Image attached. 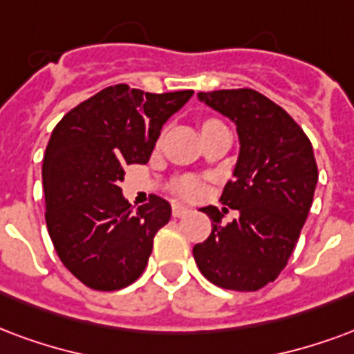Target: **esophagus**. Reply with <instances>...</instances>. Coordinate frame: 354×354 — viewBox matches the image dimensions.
<instances>
[{"instance_id": "obj_1", "label": "esophagus", "mask_w": 354, "mask_h": 354, "mask_svg": "<svg viewBox=\"0 0 354 354\" xmlns=\"http://www.w3.org/2000/svg\"><path fill=\"white\" fill-rule=\"evenodd\" d=\"M189 214V208L187 206H184V204L180 203H174L172 204V216L174 217H184Z\"/></svg>"}]
</instances>
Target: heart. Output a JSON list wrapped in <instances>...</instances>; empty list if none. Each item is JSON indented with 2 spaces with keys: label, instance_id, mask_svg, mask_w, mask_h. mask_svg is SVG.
<instances>
[{
  "label": "heart",
  "instance_id": "1",
  "mask_svg": "<svg viewBox=\"0 0 354 354\" xmlns=\"http://www.w3.org/2000/svg\"><path fill=\"white\" fill-rule=\"evenodd\" d=\"M210 124H219V122H217V120H208V122H204V125ZM198 191H201V184H198L197 180H193V178L184 180L182 184L178 185V193L184 195V197H195V195H198Z\"/></svg>",
  "mask_w": 354,
  "mask_h": 354
}]
</instances>
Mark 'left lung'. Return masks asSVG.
Masks as SVG:
<instances>
[{"label": "left lung", "mask_w": 354, "mask_h": 354, "mask_svg": "<svg viewBox=\"0 0 354 354\" xmlns=\"http://www.w3.org/2000/svg\"><path fill=\"white\" fill-rule=\"evenodd\" d=\"M197 97L236 125L240 151L221 203L240 217L221 225L214 206L203 208L212 232L193 248V257L217 287L259 290L283 270L310 214L319 178L313 148L297 122L259 91H201Z\"/></svg>", "instance_id": "left-lung-1"}]
</instances>
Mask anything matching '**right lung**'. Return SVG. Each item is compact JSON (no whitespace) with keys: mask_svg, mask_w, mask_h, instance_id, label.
Wrapping results in <instances>:
<instances>
[{"mask_svg":"<svg viewBox=\"0 0 354 354\" xmlns=\"http://www.w3.org/2000/svg\"><path fill=\"white\" fill-rule=\"evenodd\" d=\"M191 95L109 86L52 131L43 159L46 227L65 268L90 289H124L146 268L170 204L151 197L133 208L120 182L125 165L150 161L163 125Z\"/></svg>","mask_w":354,"mask_h":354,"instance_id":"1","label":"right lung"}]
</instances>
